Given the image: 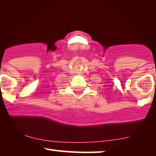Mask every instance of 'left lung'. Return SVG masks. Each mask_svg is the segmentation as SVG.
I'll list each match as a JSON object with an SVG mask.
<instances>
[{
	"label": "left lung",
	"instance_id": "obj_1",
	"mask_svg": "<svg viewBox=\"0 0 156 156\" xmlns=\"http://www.w3.org/2000/svg\"><path fill=\"white\" fill-rule=\"evenodd\" d=\"M155 87H156V85H155Z\"/></svg>",
	"mask_w": 156,
	"mask_h": 156
}]
</instances>
